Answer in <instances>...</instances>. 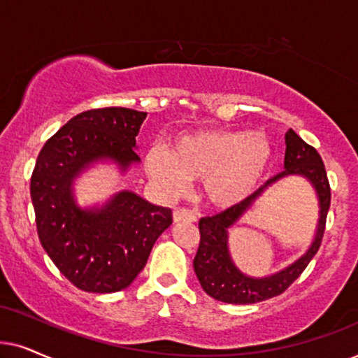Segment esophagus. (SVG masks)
Here are the masks:
<instances>
[{"label": "esophagus", "mask_w": 358, "mask_h": 358, "mask_svg": "<svg viewBox=\"0 0 358 358\" xmlns=\"http://www.w3.org/2000/svg\"><path fill=\"white\" fill-rule=\"evenodd\" d=\"M173 221L175 222H183V221L194 222V221H196V216H194V214L189 211V209L180 208V209H175V211H173Z\"/></svg>", "instance_id": "1"}]
</instances>
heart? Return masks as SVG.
Returning <instances> with one entry per match:
<instances>
[{
  "label": "heart",
  "instance_id": "obj_1",
  "mask_svg": "<svg viewBox=\"0 0 358 358\" xmlns=\"http://www.w3.org/2000/svg\"><path fill=\"white\" fill-rule=\"evenodd\" d=\"M273 162V144L264 132L208 129L185 134L171 150L154 145L145 155V169L166 194L187 189L189 180H203V189L221 208L244 201Z\"/></svg>",
  "mask_w": 358,
  "mask_h": 358
}]
</instances>
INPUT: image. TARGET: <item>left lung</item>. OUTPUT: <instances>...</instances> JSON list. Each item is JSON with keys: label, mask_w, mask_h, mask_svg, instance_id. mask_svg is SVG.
I'll return each mask as SVG.
<instances>
[{"label": "left lung", "mask_w": 358, "mask_h": 358, "mask_svg": "<svg viewBox=\"0 0 358 358\" xmlns=\"http://www.w3.org/2000/svg\"><path fill=\"white\" fill-rule=\"evenodd\" d=\"M285 171L270 178L264 187L236 206L199 219V247L193 260L201 288L209 296L229 304H252L265 301L282 294L299 275L303 273L313 257L317 254L326 229V217L331 206V187L324 162L313 145H309L293 129L285 136ZM288 174H301L313 183L320 199V222L317 237L312 247L303 257L278 274L265 279H252L241 273L234 265L228 254L227 229L231 227L253 206V203L271 184Z\"/></svg>", "instance_id": "obj_1"}]
</instances>
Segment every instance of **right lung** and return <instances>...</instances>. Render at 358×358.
Returning a JSON list of instances; mask_svg holds the SVG:
<instances>
[{"label": "right lung", "instance_id": "right-lung-1", "mask_svg": "<svg viewBox=\"0 0 358 358\" xmlns=\"http://www.w3.org/2000/svg\"><path fill=\"white\" fill-rule=\"evenodd\" d=\"M147 113L99 108L76 114L37 157L31 198L39 241L60 273L88 293L121 292L134 282L171 209L121 192L101 208L75 203L73 180L93 162L113 160L121 170L141 162L136 136Z\"/></svg>", "mask_w": 358, "mask_h": 358}]
</instances>
